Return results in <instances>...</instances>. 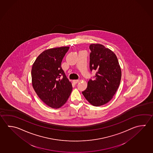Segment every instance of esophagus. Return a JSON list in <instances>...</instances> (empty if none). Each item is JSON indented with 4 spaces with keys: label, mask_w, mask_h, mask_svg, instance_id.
I'll return each mask as SVG.
<instances>
[{
    "label": "esophagus",
    "mask_w": 153,
    "mask_h": 153,
    "mask_svg": "<svg viewBox=\"0 0 153 153\" xmlns=\"http://www.w3.org/2000/svg\"><path fill=\"white\" fill-rule=\"evenodd\" d=\"M79 81H80L79 80H74L73 81V82L74 83H75V84L78 83V82H79Z\"/></svg>",
    "instance_id": "esophagus-1"
}]
</instances>
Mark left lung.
<instances>
[{"label": "left lung", "mask_w": 153, "mask_h": 153, "mask_svg": "<svg viewBox=\"0 0 153 153\" xmlns=\"http://www.w3.org/2000/svg\"><path fill=\"white\" fill-rule=\"evenodd\" d=\"M89 49L90 70L97 73L82 93L92 105L102 106L108 102L117 92L121 70L117 56L111 50L99 44L90 45Z\"/></svg>", "instance_id": "obj_1"}]
</instances>
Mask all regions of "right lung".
Returning <instances> with one entry per match:
<instances>
[{"mask_svg":"<svg viewBox=\"0 0 153 153\" xmlns=\"http://www.w3.org/2000/svg\"><path fill=\"white\" fill-rule=\"evenodd\" d=\"M69 47L45 50L33 64L32 86L39 98L53 108L63 106L72 91V83L61 67V62Z\"/></svg>","mask_w":153,"mask_h":153,"instance_id":"right-lung-1","label":"right lung"}]
</instances>
